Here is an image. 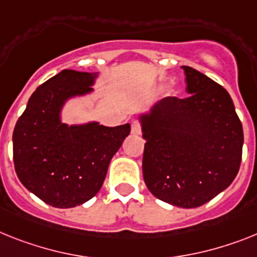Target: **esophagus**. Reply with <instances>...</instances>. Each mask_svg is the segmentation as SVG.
Wrapping results in <instances>:
<instances>
[{"instance_id":"1","label":"esophagus","mask_w":257,"mask_h":257,"mask_svg":"<svg viewBox=\"0 0 257 257\" xmlns=\"http://www.w3.org/2000/svg\"><path fill=\"white\" fill-rule=\"evenodd\" d=\"M131 132H132L133 136H139L140 133H141V125H140V122H137V121L133 122L132 131H131Z\"/></svg>"}]
</instances>
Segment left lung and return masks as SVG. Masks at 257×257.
<instances>
[{"mask_svg":"<svg viewBox=\"0 0 257 257\" xmlns=\"http://www.w3.org/2000/svg\"><path fill=\"white\" fill-rule=\"evenodd\" d=\"M188 98H165L141 112L142 174L153 195L197 208L231 184L242 161L243 128L231 96L217 82L183 66Z\"/></svg>","mask_w":257,"mask_h":257,"instance_id":"8db88e82","label":"left lung"}]
</instances>
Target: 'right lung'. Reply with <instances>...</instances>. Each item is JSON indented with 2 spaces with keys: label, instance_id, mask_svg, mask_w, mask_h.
<instances>
[{
  "label": "right lung",
  "instance_id": "obj_1",
  "mask_svg": "<svg viewBox=\"0 0 257 257\" xmlns=\"http://www.w3.org/2000/svg\"><path fill=\"white\" fill-rule=\"evenodd\" d=\"M98 77V72L64 69L36 88L15 124V172L31 193L55 208H74L94 197L131 133L129 124L62 121L66 103L92 95Z\"/></svg>",
  "mask_w": 257,
  "mask_h": 257
}]
</instances>
